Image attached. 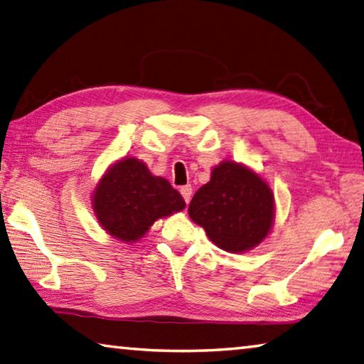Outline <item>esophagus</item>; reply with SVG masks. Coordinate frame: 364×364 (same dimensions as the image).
I'll return each instance as SVG.
<instances>
[{
	"instance_id": "obj_1",
	"label": "esophagus",
	"mask_w": 364,
	"mask_h": 364,
	"mask_svg": "<svg viewBox=\"0 0 364 364\" xmlns=\"http://www.w3.org/2000/svg\"><path fill=\"white\" fill-rule=\"evenodd\" d=\"M181 195L185 200V203L188 204L190 200H191V187H190V185H183V187H181Z\"/></svg>"
}]
</instances>
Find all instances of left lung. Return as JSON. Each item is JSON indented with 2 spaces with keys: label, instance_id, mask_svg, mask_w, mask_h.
Segmentation results:
<instances>
[{
  "label": "left lung",
  "instance_id": "8db88e82",
  "mask_svg": "<svg viewBox=\"0 0 364 364\" xmlns=\"http://www.w3.org/2000/svg\"><path fill=\"white\" fill-rule=\"evenodd\" d=\"M188 215L222 250L242 253L269 235L276 204L262 176L245 164L225 160L191 198Z\"/></svg>",
  "mask_w": 364,
  "mask_h": 364
}]
</instances>
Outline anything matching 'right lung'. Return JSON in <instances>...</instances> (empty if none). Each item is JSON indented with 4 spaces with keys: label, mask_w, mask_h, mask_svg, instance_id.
<instances>
[{
    "label": "right lung",
    "mask_w": 364,
    "mask_h": 364,
    "mask_svg": "<svg viewBox=\"0 0 364 364\" xmlns=\"http://www.w3.org/2000/svg\"><path fill=\"white\" fill-rule=\"evenodd\" d=\"M92 208L107 235L133 244L146 235L154 222L185 208L179 191L147 164L125 156L107 168L92 193Z\"/></svg>",
    "instance_id": "add662e5"
}]
</instances>
